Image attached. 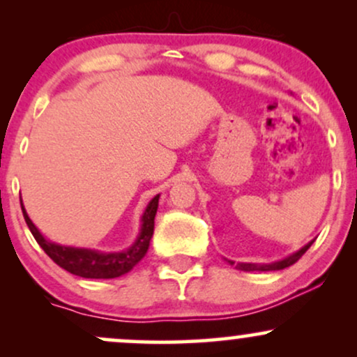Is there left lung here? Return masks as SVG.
<instances>
[{
	"mask_svg": "<svg viewBox=\"0 0 357 357\" xmlns=\"http://www.w3.org/2000/svg\"><path fill=\"white\" fill-rule=\"evenodd\" d=\"M314 241H310V243H307L304 248H301L298 252L294 253V255L287 257L284 258V260L280 261H275V264H264V265H258V264H236L235 261H230L231 265H235L236 268L238 270H245V272H270V270H284L287 267H290V265H294L296 261L301 258L304 253L307 252V250L310 248V245H312Z\"/></svg>",
	"mask_w": 357,
	"mask_h": 357,
	"instance_id": "1",
	"label": "left lung"
}]
</instances>
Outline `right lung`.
Instances as JSON below:
<instances>
[{"mask_svg":"<svg viewBox=\"0 0 357 357\" xmlns=\"http://www.w3.org/2000/svg\"><path fill=\"white\" fill-rule=\"evenodd\" d=\"M22 202V199H20ZM159 195L151 199L147 204L144 215H142V228L141 235L137 236L136 243L129 250L117 253H100L96 250L87 248H72V247H61L55 245L52 241L45 240L42 233L36 230V227L28 218L26 211H24L22 204V211L26 221L28 228H30L31 235L35 236L36 243L43 248V252L55 261L59 267L67 272L79 275L84 278H116L124 275L129 270L134 268V265L141 261V258L146 255L147 248H149V241L153 238L154 233V216L158 211Z\"/></svg>","mask_w":357,"mask_h":357,"instance_id":"1","label":"right lung"}]
</instances>
